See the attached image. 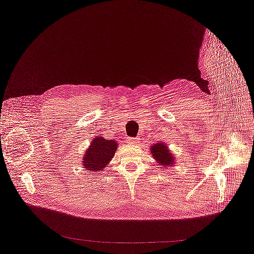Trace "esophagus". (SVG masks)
<instances>
[{
  "mask_svg": "<svg viewBox=\"0 0 254 254\" xmlns=\"http://www.w3.org/2000/svg\"><path fill=\"white\" fill-rule=\"evenodd\" d=\"M139 141H140L139 137H128L127 138V142L130 144H135V143H138Z\"/></svg>",
  "mask_w": 254,
  "mask_h": 254,
  "instance_id": "esophagus-1",
  "label": "esophagus"
}]
</instances>
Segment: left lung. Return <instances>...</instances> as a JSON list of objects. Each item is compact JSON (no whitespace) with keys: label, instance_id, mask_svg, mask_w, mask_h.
I'll return each instance as SVG.
<instances>
[{"label":"left lung","instance_id":"1","mask_svg":"<svg viewBox=\"0 0 254 254\" xmlns=\"http://www.w3.org/2000/svg\"><path fill=\"white\" fill-rule=\"evenodd\" d=\"M149 151L152 154V157L156 160V163H158V165H160L163 170H165V168L170 170V167L175 166L176 157L164 142L159 141L152 144Z\"/></svg>","mask_w":254,"mask_h":254}]
</instances>
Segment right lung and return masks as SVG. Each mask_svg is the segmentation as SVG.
<instances>
[{
	"label": "right lung",
	"mask_w": 254,
	"mask_h": 254,
	"mask_svg": "<svg viewBox=\"0 0 254 254\" xmlns=\"http://www.w3.org/2000/svg\"><path fill=\"white\" fill-rule=\"evenodd\" d=\"M118 146L119 143L115 139L96 136L81 158L82 167L97 174L102 172L115 156Z\"/></svg>",
	"instance_id": "obj_1"
}]
</instances>
